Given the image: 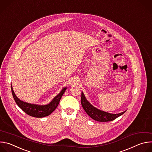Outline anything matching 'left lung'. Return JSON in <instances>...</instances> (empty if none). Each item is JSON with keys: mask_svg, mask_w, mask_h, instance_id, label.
<instances>
[{"mask_svg": "<svg viewBox=\"0 0 152 152\" xmlns=\"http://www.w3.org/2000/svg\"><path fill=\"white\" fill-rule=\"evenodd\" d=\"M81 104L83 110L86 113V114L93 120L100 122H106L113 121L117 118V117H118L119 116L123 114L126 112L124 111L120 114H114L100 111L93 106L87 100H86L83 93H82L81 95Z\"/></svg>", "mask_w": 152, "mask_h": 152, "instance_id": "8db88e82", "label": "left lung"}]
</instances>
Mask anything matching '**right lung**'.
I'll return each mask as SVG.
<instances>
[{"instance_id": "add662e5", "label": "right lung", "mask_w": 152, "mask_h": 152, "mask_svg": "<svg viewBox=\"0 0 152 152\" xmlns=\"http://www.w3.org/2000/svg\"><path fill=\"white\" fill-rule=\"evenodd\" d=\"M66 89L67 88H63L59 94H58L49 104L47 105H37L28 103L18 99L15 96L11 85L12 94L17 104L28 115L37 118H42L48 116L53 112L58 106L59 101Z\"/></svg>"}]
</instances>
